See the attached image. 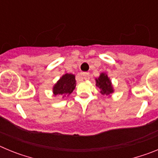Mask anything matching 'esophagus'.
<instances>
[{
  "mask_svg": "<svg viewBox=\"0 0 158 158\" xmlns=\"http://www.w3.org/2000/svg\"><path fill=\"white\" fill-rule=\"evenodd\" d=\"M90 78V75H89V73H81L80 75H78L77 77V80H81V79H85V80H89Z\"/></svg>",
  "mask_w": 158,
  "mask_h": 158,
  "instance_id": "obj_1",
  "label": "esophagus"
}]
</instances>
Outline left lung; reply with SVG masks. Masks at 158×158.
<instances>
[{
  "label": "left lung",
  "instance_id": "left-lung-1",
  "mask_svg": "<svg viewBox=\"0 0 158 158\" xmlns=\"http://www.w3.org/2000/svg\"><path fill=\"white\" fill-rule=\"evenodd\" d=\"M96 86L101 89V93L103 95H110L113 93V89L109 78L107 77L105 73H101L100 77L96 79Z\"/></svg>",
  "mask_w": 158,
  "mask_h": 158
}]
</instances>
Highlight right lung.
I'll use <instances>...</instances> for the list:
<instances>
[{
	"label": "right lung",
	"instance_id": "add662e5",
	"mask_svg": "<svg viewBox=\"0 0 158 158\" xmlns=\"http://www.w3.org/2000/svg\"><path fill=\"white\" fill-rule=\"evenodd\" d=\"M75 87H76L75 76L70 73H66L63 75L62 78H60V80L54 86L53 92L54 96L63 94L69 95L73 91Z\"/></svg>",
	"mask_w": 158,
	"mask_h": 158
}]
</instances>
